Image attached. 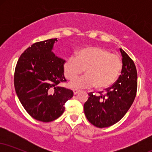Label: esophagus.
<instances>
[{"label": "esophagus", "instance_id": "1", "mask_svg": "<svg viewBox=\"0 0 152 152\" xmlns=\"http://www.w3.org/2000/svg\"><path fill=\"white\" fill-rule=\"evenodd\" d=\"M73 91H74V95H76V94L79 93V92H80V90H77V89H74V90H73Z\"/></svg>", "mask_w": 152, "mask_h": 152}]
</instances>
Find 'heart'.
<instances>
[{
    "label": "heart",
    "mask_w": 152,
    "mask_h": 152,
    "mask_svg": "<svg viewBox=\"0 0 152 152\" xmlns=\"http://www.w3.org/2000/svg\"><path fill=\"white\" fill-rule=\"evenodd\" d=\"M64 74L72 80L84 71L86 75L69 83L74 88H88L95 85L97 88L111 86L119 75L121 60L118 56L102 48H86L80 50L77 55H71L64 65Z\"/></svg>",
    "instance_id": "b5f03b06"
}]
</instances>
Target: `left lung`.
Returning a JSON list of instances; mask_svg holds the SVG:
<instances>
[{"mask_svg":"<svg viewBox=\"0 0 152 152\" xmlns=\"http://www.w3.org/2000/svg\"><path fill=\"white\" fill-rule=\"evenodd\" d=\"M122 69L118 80L96 96L89 94L83 106L87 119L94 126L105 128L112 126L124 117L136 97L137 71L133 61L123 49Z\"/></svg>","mask_w":152,"mask_h":152,"instance_id":"1","label":"left lung"}]
</instances>
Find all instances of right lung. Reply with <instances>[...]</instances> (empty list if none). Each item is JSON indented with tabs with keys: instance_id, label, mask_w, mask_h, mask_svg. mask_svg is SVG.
<instances>
[{
	"instance_id": "obj_1",
	"label": "right lung",
	"mask_w": 152,
	"mask_h": 152,
	"mask_svg": "<svg viewBox=\"0 0 152 152\" xmlns=\"http://www.w3.org/2000/svg\"><path fill=\"white\" fill-rule=\"evenodd\" d=\"M57 38L34 43L21 54L14 75L15 92L24 109L35 119L50 122L64 112L73 91L58 86L66 81L65 60L53 53Z\"/></svg>"
}]
</instances>
